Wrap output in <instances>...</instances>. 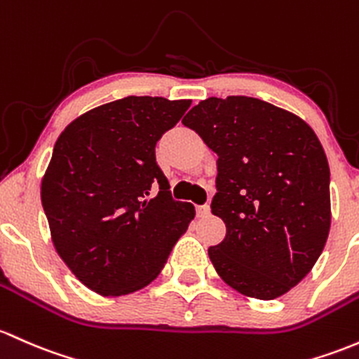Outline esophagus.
<instances>
[{
    "label": "esophagus",
    "instance_id": "34e87169",
    "mask_svg": "<svg viewBox=\"0 0 359 359\" xmlns=\"http://www.w3.org/2000/svg\"><path fill=\"white\" fill-rule=\"evenodd\" d=\"M196 211H198L199 218H206V216H210V206H208V204H201V206L196 208Z\"/></svg>",
    "mask_w": 359,
    "mask_h": 359
}]
</instances>
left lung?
Segmentation results:
<instances>
[{"label": "left lung", "mask_w": 359, "mask_h": 359, "mask_svg": "<svg viewBox=\"0 0 359 359\" xmlns=\"http://www.w3.org/2000/svg\"><path fill=\"white\" fill-rule=\"evenodd\" d=\"M182 124L218 155L211 212L226 237L208 254L231 288L273 300L310 273L330 228V170L313 129L252 97L206 98Z\"/></svg>", "instance_id": "1"}]
</instances>
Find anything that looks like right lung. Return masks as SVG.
<instances>
[{"instance_id":"obj_1","label":"right lung","mask_w":359,"mask_h":359,"mask_svg":"<svg viewBox=\"0 0 359 359\" xmlns=\"http://www.w3.org/2000/svg\"><path fill=\"white\" fill-rule=\"evenodd\" d=\"M191 100L126 97L73 121L53 149L42 208L54 247L86 288L121 297L163 269L196 210L172 198L155 147Z\"/></svg>"}]
</instances>
